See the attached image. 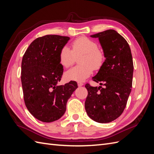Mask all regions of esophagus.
<instances>
[{"instance_id": "esophagus-1", "label": "esophagus", "mask_w": 154, "mask_h": 154, "mask_svg": "<svg viewBox=\"0 0 154 154\" xmlns=\"http://www.w3.org/2000/svg\"><path fill=\"white\" fill-rule=\"evenodd\" d=\"M78 87H82L83 85V83L82 82H78Z\"/></svg>"}]
</instances>
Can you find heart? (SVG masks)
Returning <instances> with one entry per match:
<instances>
[{"mask_svg": "<svg viewBox=\"0 0 154 154\" xmlns=\"http://www.w3.org/2000/svg\"><path fill=\"white\" fill-rule=\"evenodd\" d=\"M79 60L80 66L73 67L65 72L64 77L67 81L83 82L89 77L93 69H99L104 62V54L98 49V45L90 38L80 37L72 43V51L65 46L59 54V62L64 68L73 64L76 58Z\"/></svg>", "mask_w": 154, "mask_h": 154, "instance_id": "obj_1", "label": "heart"}]
</instances>
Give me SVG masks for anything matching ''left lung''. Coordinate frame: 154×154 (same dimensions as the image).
Returning <instances> with one entry per match:
<instances>
[{
	"label": "left lung",
	"instance_id": "left-lung-1",
	"mask_svg": "<svg viewBox=\"0 0 154 154\" xmlns=\"http://www.w3.org/2000/svg\"><path fill=\"white\" fill-rule=\"evenodd\" d=\"M98 38L105 62L92 78L104 87L85 85L88 95L85 108L89 118L100 123H110L122 115L132 90L134 65L130 46L113 29L91 35Z\"/></svg>",
	"mask_w": 154,
	"mask_h": 154
}]
</instances>
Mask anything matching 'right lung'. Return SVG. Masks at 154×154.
<instances>
[{
  "mask_svg": "<svg viewBox=\"0 0 154 154\" xmlns=\"http://www.w3.org/2000/svg\"><path fill=\"white\" fill-rule=\"evenodd\" d=\"M70 38L48 35L35 39L22 58L21 82L26 106L35 118L45 123L60 119L67 100L78 88L71 81L58 85L63 72L59 54Z\"/></svg>",
  "mask_w": 154,
  "mask_h": 154,
  "instance_id": "1",
  "label": "right lung"
}]
</instances>
